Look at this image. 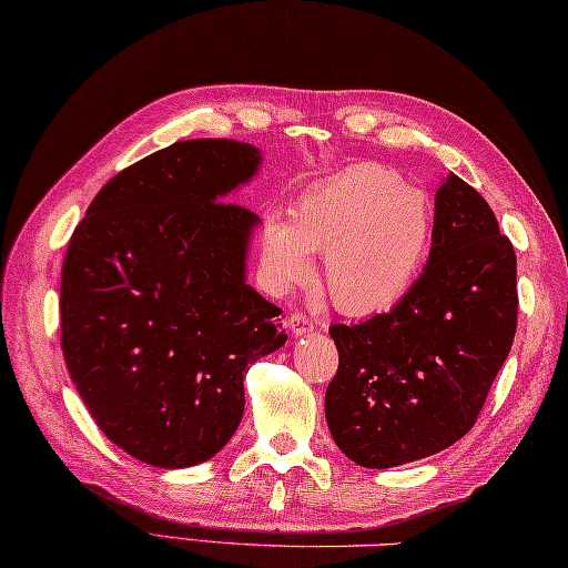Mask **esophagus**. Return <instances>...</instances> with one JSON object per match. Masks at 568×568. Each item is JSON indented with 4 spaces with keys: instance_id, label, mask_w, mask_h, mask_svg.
<instances>
[{
    "instance_id": "1",
    "label": "esophagus",
    "mask_w": 568,
    "mask_h": 568,
    "mask_svg": "<svg viewBox=\"0 0 568 568\" xmlns=\"http://www.w3.org/2000/svg\"><path fill=\"white\" fill-rule=\"evenodd\" d=\"M316 328V323H314V318H308L306 314H292V318H288V331H292L296 338L298 335H306V333H311Z\"/></svg>"
}]
</instances>
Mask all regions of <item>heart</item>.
<instances>
[{
	"mask_svg": "<svg viewBox=\"0 0 568 568\" xmlns=\"http://www.w3.org/2000/svg\"><path fill=\"white\" fill-rule=\"evenodd\" d=\"M434 213L426 195L399 173L353 166L296 199L292 223L262 220V262L286 292L314 276L311 252H323V284L348 316L382 314L404 298L432 247Z\"/></svg>",
	"mask_w": 568,
	"mask_h": 568,
	"instance_id": "heart-1",
	"label": "heart"
}]
</instances>
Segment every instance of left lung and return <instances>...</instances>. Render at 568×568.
Returning <instances> with one entry per match:
<instances>
[{
  "mask_svg": "<svg viewBox=\"0 0 568 568\" xmlns=\"http://www.w3.org/2000/svg\"><path fill=\"white\" fill-rule=\"evenodd\" d=\"M429 262L387 314L328 328L333 442L363 468H395L466 436L510 355L517 257L483 195L448 173L436 191Z\"/></svg>",
  "mask_w": 568,
  "mask_h": 568,
  "instance_id": "left-lung-1",
  "label": "left lung"
}]
</instances>
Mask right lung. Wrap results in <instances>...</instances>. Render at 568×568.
I'll return each instance as SVG.
<instances>
[{
    "mask_svg": "<svg viewBox=\"0 0 568 568\" xmlns=\"http://www.w3.org/2000/svg\"><path fill=\"white\" fill-rule=\"evenodd\" d=\"M262 152L186 139L92 199L61 270V348L112 444L156 468L213 458L245 412V375L286 333L247 284L260 217L230 203Z\"/></svg>",
    "mask_w": 568,
    "mask_h": 568,
    "instance_id": "right-lung-1",
    "label": "right lung"
}]
</instances>
